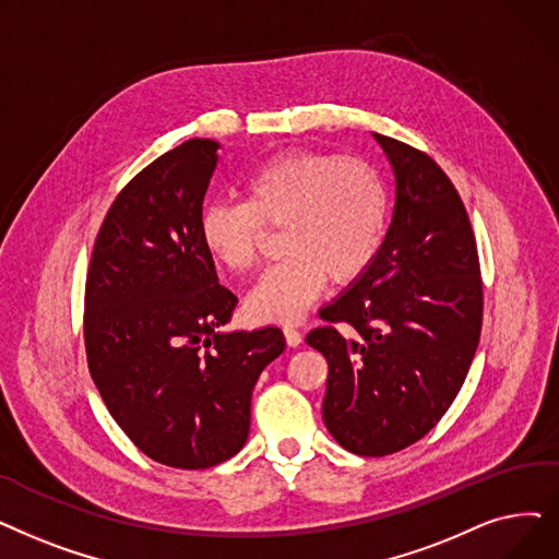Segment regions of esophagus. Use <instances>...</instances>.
Listing matches in <instances>:
<instances>
[{
    "instance_id": "obj_1",
    "label": "esophagus",
    "mask_w": 559,
    "mask_h": 559,
    "mask_svg": "<svg viewBox=\"0 0 559 559\" xmlns=\"http://www.w3.org/2000/svg\"><path fill=\"white\" fill-rule=\"evenodd\" d=\"M283 333H285V340H287V345H289V347H299V345H301L304 335H301L295 326H285V329H283Z\"/></svg>"
}]
</instances>
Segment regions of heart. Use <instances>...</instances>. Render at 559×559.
I'll use <instances>...</instances> for the list:
<instances>
[{"mask_svg":"<svg viewBox=\"0 0 559 559\" xmlns=\"http://www.w3.org/2000/svg\"><path fill=\"white\" fill-rule=\"evenodd\" d=\"M245 201H212L199 233L207 253L233 274L260 260L266 228H283L285 258L247 297L258 322H297L329 285L352 283L377 260L388 230V189L377 168L333 153L289 151L245 182Z\"/></svg>","mask_w":559,"mask_h":559,"instance_id":"heart-1","label":"heart"}]
</instances>
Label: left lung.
Listing matches in <instances>:
<instances>
[{
  "label": "left lung",
  "instance_id": "left-lung-1",
  "mask_svg": "<svg viewBox=\"0 0 559 559\" xmlns=\"http://www.w3.org/2000/svg\"><path fill=\"white\" fill-rule=\"evenodd\" d=\"M374 139L395 171L391 228L370 270L306 335L329 362L326 429L360 456L400 452L443 418L477 352L484 306L475 235L452 180L414 145Z\"/></svg>",
  "mask_w": 559,
  "mask_h": 559
}]
</instances>
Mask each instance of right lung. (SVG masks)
<instances>
[{
  "label": "right lung",
  "instance_id": "add662e5",
  "mask_svg": "<svg viewBox=\"0 0 559 559\" xmlns=\"http://www.w3.org/2000/svg\"><path fill=\"white\" fill-rule=\"evenodd\" d=\"M216 151L189 139L120 189L84 293L86 360L111 418L145 456L185 471L245 448L253 385L285 349L278 326L219 331L237 297L199 233Z\"/></svg>",
  "mask_w": 559,
  "mask_h": 559
}]
</instances>
